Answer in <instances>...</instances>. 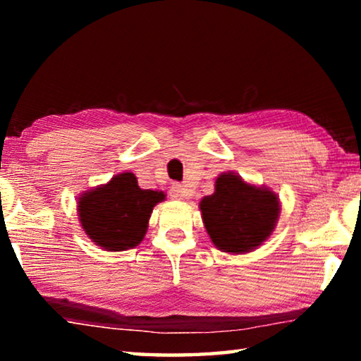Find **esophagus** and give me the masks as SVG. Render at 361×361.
<instances>
[{"mask_svg": "<svg viewBox=\"0 0 361 361\" xmlns=\"http://www.w3.org/2000/svg\"><path fill=\"white\" fill-rule=\"evenodd\" d=\"M188 188L183 186V185H173L170 188V197L175 199V200H185L188 199Z\"/></svg>", "mask_w": 361, "mask_h": 361, "instance_id": "obj_1", "label": "esophagus"}]
</instances>
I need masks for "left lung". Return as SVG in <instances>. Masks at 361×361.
<instances>
[{
	"mask_svg": "<svg viewBox=\"0 0 361 361\" xmlns=\"http://www.w3.org/2000/svg\"><path fill=\"white\" fill-rule=\"evenodd\" d=\"M199 207L213 245L232 255L248 253L267 240L280 213L276 192L232 172L218 176L215 192L205 195Z\"/></svg>",
	"mask_w": 361,
	"mask_h": 361,
	"instance_id": "8db88e82",
	"label": "left lung"
}]
</instances>
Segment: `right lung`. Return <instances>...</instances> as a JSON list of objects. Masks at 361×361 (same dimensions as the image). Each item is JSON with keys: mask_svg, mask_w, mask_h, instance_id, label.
Instances as JSON below:
<instances>
[{"mask_svg": "<svg viewBox=\"0 0 361 361\" xmlns=\"http://www.w3.org/2000/svg\"><path fill=\"white\" fill-rule=\"evenodd\" d=\"M164 199L162 191L142 189L135 175L124 172L84 192L78 200V216L95 245L124 252L142 243L151 212Z\"/></svg>", "mask_w": 361, "mask_h": 361, "instance_id": "right-lung-1", "label": "right lung"}]
</instances>
